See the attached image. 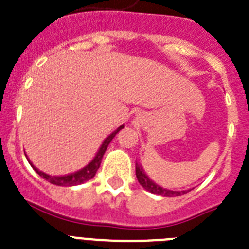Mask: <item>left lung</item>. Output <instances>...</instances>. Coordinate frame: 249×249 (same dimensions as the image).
<instances>
[{
	"instance_id": "obj_1",
	"label": "left lung",
	"mask_w": 249,
	"mask_h": 249,
	"mask_svg": "<svg viewBox=\"0 0 249 249\" xmlns=\"http://www.w3.org/2000/svg\"><path fill=\"white\" fill-rule=\"evenodd\" d=\"M136 176L138 182L142 185V187L152 194H158V195H163V196H169V197L178 196V195H181L182 194V191H170V190L163 189V187H160V186H158L156 183H154V182H152L151 179L144 174L143 169H142L138 164H136Z\"/></svg>"
}]
</instances>
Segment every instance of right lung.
I'll use <instances>...</instances> for the list:
<instances>
[{"instance_id":"1","label":"right lung","mask_w":249,"mask_h":249,"mask_svg":"<svg viewBox=\"0 0 249 249\" xmlns=\"http://www.w3.org/2000/svg\"><path fill=\"white\" fill-rule=\"evenodd\" d=\"M123 128H124V125H121L120 128H117L116 130L112 133V134H109V136L105 140L103 144L101 146V148H99V151H98V154L95 155V158H94L93 161H91L89 165H86L84 169L79 170V172H76V173L68 174V176H62V177H53V176L45 174L44 172H41V170H38L37 168H35L32 164H31V165L33 166V169L36 170L37 173L40 174L41 177L45 178L46 181H49L50 183H53V185H56V186H75V185H80V183H84V182L89 181V179H91V178L95 176L98 168H99V165H101L102 158H103L106 150H107V147H108L109 142L112 141L113 137L116 136L117 133L120 132ZM28 161H29V160H28Z\"/></svg>"}]
</instances>
